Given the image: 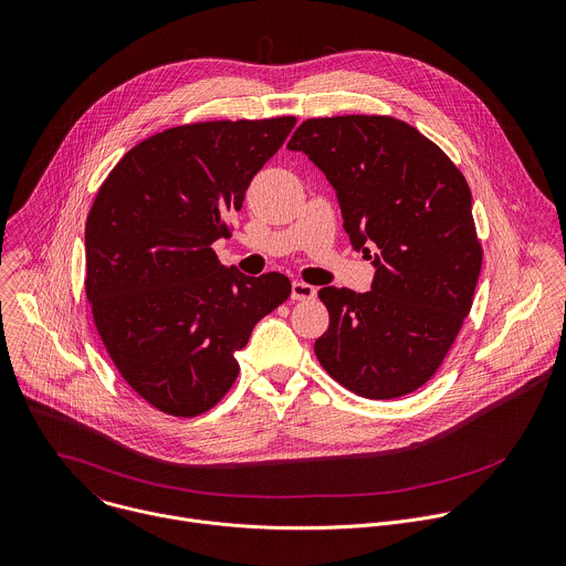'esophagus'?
Segmentation results:
<instances>
[{
    "mask_svg": "<svg viewBox=\"0 0 566 566\" xmlns=\"http://www.w3.org/2000/svg\"><path fill=\"white\" fill-rule=\"evenodd\" d=\"M315 295H317L315 286H311V284H306V282L295 280V282L291 284V297L297 300V302H302V300H313Z\"/></svg>",
    "mask_w": 566,
    "mask_h": 566,
    "instance_id": "1",
    "label": "esophagus"
}]
</instances>
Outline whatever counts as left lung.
Returning a JSON list of instances; mask_svg holds the SVG:
<instances>
[{"label":"left lung","mask_w":566,"mask_h":566,"mask_svg":"<svg viewBox=\"0 0 566 566\" xmlns=\"http://www.w3.org/2000/svg\"><path fill=\"white\" fill-rule=\"evenodd\" d=\"M289 148L328 177L350 242L375 264L366 293L319 291L331 317L315 339L319 364L361 398L413 394L451 350L482 269L462 170L391 115L313 117Z\"/></svg>","instance_id":"left-lung-1"}]
</instances>
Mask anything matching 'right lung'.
<instances>
[{"mask_svg":"<svg viewBox=\"0 0 566 566\" xmlns=\"http://www.w3.org/2000/svg\"><path fill=\"white\" fill-rule=\"evenodd\" d=\"M295 117L216 119L166 128L106 175L86 220V297L124 382L153 409L196 418L235 385V353L284 304L291 282L222 266L253 175Z\"/></svg>","mask_w":566,"mask_h":566,"instance_id":"1","label":"right lung"}]
</instances>
